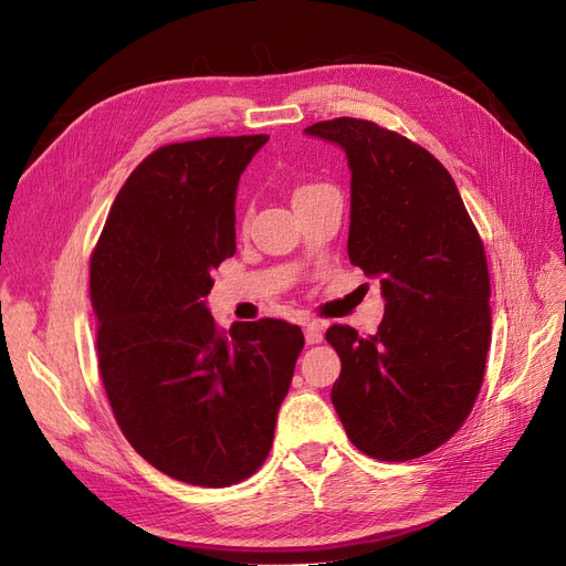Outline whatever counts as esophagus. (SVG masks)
<instances>
[{
    "mask_svg": "<svg viewBox=\"0 0 566 566\" xmlns=\"http://www.w3.org/2000/svg\"><path fill=\"white\" fill-rule=\"evenodd\" d=\"M304 339L306 345H318V342L323 339V325L321 323H310L304 328Z\"/></svg>",
    "mask_w": 566,
    "mask_h": 566,
    "instance_id": "34e87169",
    "label": "esophagus"
}]
</instances>
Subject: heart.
I'll return each mask as SVG.
<instances>
[{"label":"heart","mask_w":566,"mask_h":566,"mask_svg":"<svg viewBox=\"0 0 566 566\" xmlns=\"http://www.w3.org/2000/svg\"><path fill=\"white\" fill-rule=\"evenodd\" d=\"M316 186H318V184H306V186H300L297 191H295V198H297V196H302L304 191H310V188H316Z\"/></svg>","instance_id":"b5f03b06"}]
</instances>
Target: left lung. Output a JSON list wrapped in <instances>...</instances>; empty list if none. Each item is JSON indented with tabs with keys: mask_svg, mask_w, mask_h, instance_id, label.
I'll return each instance as SVG.
<instances>
[{
	"mask_svg": "<svg viewBox=\"0 0 566 566\" xmlns=\"http://www.w3.org/2000/svg\"><path fill=\"white\" fill-rule=\"evenodd\" d=\"M306 134L335 142L352 169L349 262L380 279L375 335L331 325L342 361L333 406L354 447L403 462L447 443L468 420L491 345L484 243L449 169L430 150L358 117Z\"/></svg>",
	"mask_w": 566,
	"mask_h": 566,
	"instance_id": "obj_1",
	"label": "left lung"
}]
</instances>
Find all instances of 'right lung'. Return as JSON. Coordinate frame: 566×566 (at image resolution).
Here are the masks:
<instances>
[{"mask_svg":"<svg viewBox=\"0 0 566 566\" xmlns=\"http://www.w3.org/2000/svg\"><path fill=\"white\" fill-rule=\"evenodd\" d=\"M266 134L167 144L139 163L92 250L96 356L117 427L167 476L221 489L266 460L304 335L221 331L205 306L235 254V188Z\"/></svg>","mask_w":566,"mask_h":566,"instance_id":"1","label":"right lung"}]
</instances>
